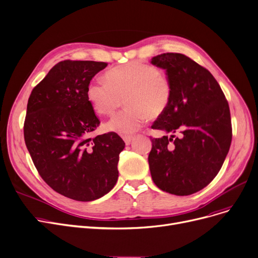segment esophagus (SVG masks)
I'll return each mask as SVG.
<instances>
[{
	"label": "esophagus",
	"mask_w": 258,
	"mask_h": 258,
	"mask_svg": "<svg viewBox=\"0 0 258 258\" xmlns=\"http://www.w3.org/2000/svg\"><path fill=\"white\" fill-rule=\"evenodd\" d=\"M122 138H123V140H124V142H125L126 145L131 144V142H132V140H133V137H132V136H124V137H122Z\"/></svg>",
	"instance_id": "34e87169"
}]
</instances>
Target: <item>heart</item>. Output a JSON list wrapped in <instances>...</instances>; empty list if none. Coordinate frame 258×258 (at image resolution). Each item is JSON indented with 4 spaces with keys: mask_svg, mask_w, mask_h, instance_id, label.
<instances>
[{
    "mask_svg": "<svg viewBox=\"0 0 258 258\" xmlns=\"http://www.w3.org/2000/svg\"><path fill=\"white\" fill-rule=\"evenodd\" d=\"M105 80L89 83L86 96L89 103L100 115H111L120 110L106 123V130L122 135L137 132L145 120L161 116L170 103L171 82L164 74L150 64L131 62L110 70Z\"/></svg>",
    "mask_w": 258,
    "mask_h": 258,
    "instance_id": "1",
    "label": "heart"
}]
</instances>
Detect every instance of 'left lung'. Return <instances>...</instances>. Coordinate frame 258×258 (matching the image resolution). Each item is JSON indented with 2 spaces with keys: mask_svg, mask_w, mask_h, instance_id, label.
<instances>
[{
  "mask_svg": "<svg viewBox=\"0 0 258 258\" xmlns=\"http://www.w3.org/2000/svg\"><path fill=\"white\" fill-rule=\"evenodd\" d=\"M151 63L165 71L172 86L169 105L152 125L172 134L151 138L152 179L166 193L191 195L215 178L229 153V104L213 75L186 55L166 52Z\"/></svg>",
  "mask_w": 258,
  "mask_h": 258,
  "instance_id": "1",
  "label": "left lung"
}]
</instances>
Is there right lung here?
Wrapping results in <instances>:
<instances>
[{"instance_id": "1", "label": "right lung", "mask_w": 258, "mask_h": 258, "mask_svg": "<svg viewBox=\"0 0 258 258\" xmlns=\"http://www.w3.org/2000/svg\"><path fill=\"white\" fill-rule=\"evenodd\" d=\"M107 63L65 60L32 89L24 139L35 166L59 194L78 201L101 198L118 180L125 143L116 133L89 137L100 121L86 89Z\"/></svg>"}]
</instances>
